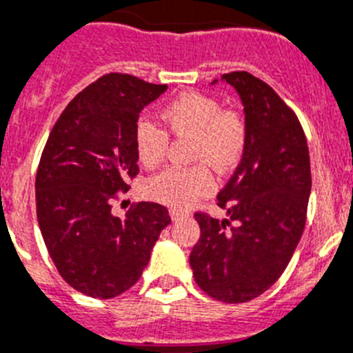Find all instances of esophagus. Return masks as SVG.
<instances>
[{"label":"esophagus","instance_id":"1","mask_svg":"<svg viewBox=\"0 0 353 353\" xmlns=\"http://www.w3.org/2000/svg\"><path fill=\"white\" fill-rule=\"evenodd\" d=\"M186 216H188V212H183L179 211V209H170V218H172L174 221L183 220V218H186Z\"/></svg>","mask_w":353,"mask_h":353}]
</instances>
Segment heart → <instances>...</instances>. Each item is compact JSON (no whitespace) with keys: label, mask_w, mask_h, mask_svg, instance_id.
<instances>
[{"label":"heart","mask_w":353,"mask_h":353,"mask_svg":"<svg viewBox=\"0 0 353 353\" xmlns=\"http://www.w3.org/2000/svg\"><path fill=\"white\" fill-rule=\"evenodd\" d=\"M165 130L148 119L135 126L133 141L139 161L144 167H157L169 149V135L192 139V160L204 161L188 169L172 167L149 181L148 192L153 199L172 205L190 208L214 190V179L208 163L216 172H230L241 161L248 142V126L237 110L221 109L220 101L209 94H179L161 109Z\"/></svg>","instance_id":"obj_1"}]
</instances>
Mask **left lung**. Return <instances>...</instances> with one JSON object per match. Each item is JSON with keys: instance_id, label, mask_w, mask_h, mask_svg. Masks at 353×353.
<instances>
[{"instance_id": "left-lung-1", "label": "left lung", "mask_w": 353, "mask_h": 353, "mask_svg": "<svg viewBox=\"0 0 353 353\" xmlns=\"http://www.w3.org/2000/svg\"><path fill=\"white\" fill-rule=\"evenodd\" d=\"M223 81L243 101L248 142L218 193L227 218L195 212L200 237L190 265L209 297L237 304L262 295L287 269L306 225L311 169L303 126L271 85L248 72Z\"/></svg>"}]
</instances>
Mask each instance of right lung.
I'll return each instance as SVG.
<instances>
[{
    "instance_id": "1",
    "label": "right lung",
    "mask_w": 353,
    "mask_h": 353,
    "mask_svg": "<svg viewBox=\"0 0 353 353\" xmlns=\"http://www.w3.org/2000/svg\"><path fill=\"white\" fill-rule=\"evenodd\" d=\"M165 90L128 74L103 75L66 105L43 148L34 181L40 232L61 278L90 297L112 299L137 283L170 223L157 202L112 214V200L139 174V114Z\"/></svg>"
}]
</instances>
